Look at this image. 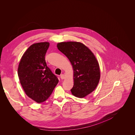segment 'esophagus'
<instances>
[{"instance_id": "esophagus-1", "label": "esophagus", "mask_w": 135, "mask_h": 135, "mask_svg": "<svg viewBox=\"0 0 135 135\" xmlns=\"http://www.w3.org/2000/svg\"><path fill=\"white\" fill-rule=\"evenodd\" d=\"M60 78H61V79L62 80H63V79H65V75H64V74H61V75H60Z\"/></svg>"}]
</instances>
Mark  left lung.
Returning a JSON list of instances; mask_svg holds the SVG:
<instances>
[{
  "label": "left lung",
  "mask_w": 135,
  "mask_h": 135,
  "mask_svg": "<svg viewBox=\"0 0 135 135\" xmlns=\"http://www.w3.org/2000/svg\"><path fill=\"white\" fill-rule=\"evenodd\" d=\"M58 49L70 61L74 70L73 95L84 98L96 88L100 78V68L93 53L80 42H64L57 44Z\"/></svg>",
  "instance_id": "obj_1"
}]
</instances>
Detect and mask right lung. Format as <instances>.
<instances>
[{"instance_id":"add662e5","label":"right lung","mask_w":135,"mask_h":135,"mask_svg":"<svg viewBox=\"0 0 135 135\" xmlns=\"http://www.w3.org/2000/svg\"><path fill=\"white\" fill-rule=\"evenodd\" d=\"M49 47L47 42L32 44L24 52L18 68V75L25 93L38 103L46 101L59 83L45 60Z\"/></svg>"}]
</instances>
